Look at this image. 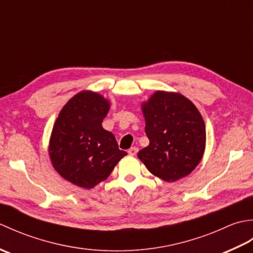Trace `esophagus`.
Listing matches in <instances>:
<instances>
[{
  "instance_id": "34e87169",
  "label": "esophagus",
  "mask_w": 253,
  "mask_h": 253,
  "mask_svg": "<svg viewBox=\"0 0 253 253\" xmlns=\"http://www.w3.org/2000/svg\"><path fill=\"white\" fill-rule=\"evenodd\" d=\"M137 152H138V148H136V147H132V148L128 150V154L131 155V157H135Z\"/></svg>"
}]
</instances>
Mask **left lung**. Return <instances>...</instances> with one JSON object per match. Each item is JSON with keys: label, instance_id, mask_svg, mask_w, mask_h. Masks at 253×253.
Masks as SVG:
<instances>
[{"label": "left lung", "instance_id": "obj_1", "mask_svg": "<svg viewBox=\"0 0 253 253\" xmlns=\"http://www.w3.org/2000/svg\"><path fill=\"white\" fill-rule=\"evenodd\" d=\"M149 146L138 158L149 171L173 182L189 175L203 158L206 124L192 102L178 92L158 90L141 103Z\"/></svg>", "mask_w": 253, "mask_h": 253}]
</instances>
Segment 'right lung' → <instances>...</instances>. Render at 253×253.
<instances>
[{
    "mask_svg": "<svg viewBox=\"0 0 253 253\" xmlns=\"http://www.w3.org/2000/svg\"><path fill=\"white\" fill-rule=\"evenodd\" d=\"M110 101L83 90L63 106L53 125L49 157L64 179L91 189L105 180L127 154L118 149L115 136L102 127Z\"/></svg>",
    "mask_w": 253,
    "mask_h": 253,
    "instance_id": "1",
    "label": "right lung"
}]
</instances>
